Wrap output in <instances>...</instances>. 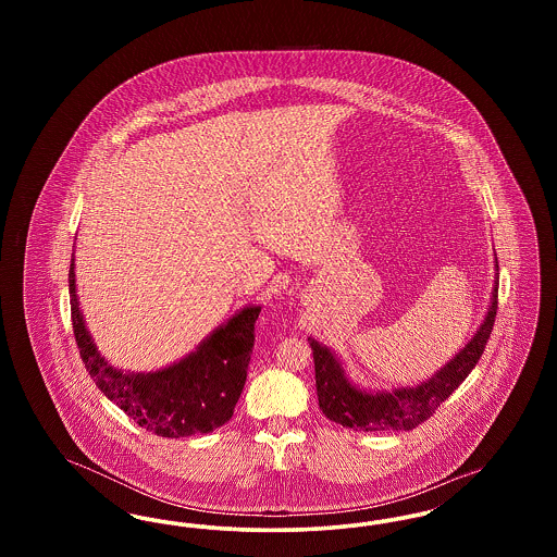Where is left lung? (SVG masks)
Segmentation results:
<instances>
[{"label": "left lung", "instance_id": "1", "mask_svg": "<svg viewBox=\"0 0 557 557\" xmlns=\"http://www.w3.org/2000/svg\"><path fill=\"white\" fill-rule=\"evenodd\" d=\"M497 290L495 286L491 309L482 321L476 336L459 355L453 357L434 377L416 388H398L393 393H366L346 380L341 361L318 341L309 338L315 361V386L319 409L325 418L336 424L359 432H386V430H413L436 413L441 403L476 368L486 343L493 332L497 315Z\"/></svg>", "mask_w": 557, "mask_h": 557}]
</instances>
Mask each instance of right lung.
Here are the masks:
<instances>
[{
  "mask_svg": "<svg viewBox=\"0 0 557 557\" xmlns=\"http://www.w3.org/2000/svg\"><path fill=\"white\" fill-rule=\"evenodd\" d=\"M71 318L85 370L96 386L133 422L164 438L207 434L230 422L238 403L255 346L261 307H248L182 359L154 373L114 370L94 345L75 294V259L69 269Z\"/></svg>",
  "mask_w": 557,
  "mask_h": 557,
  "instance_id": "add662e5",
  "label": "right lung"
}]
</instances>
